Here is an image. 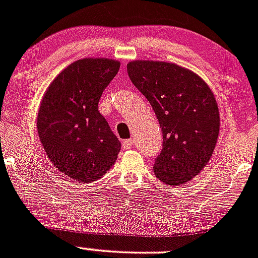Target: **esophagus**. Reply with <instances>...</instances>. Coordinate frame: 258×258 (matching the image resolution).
Here are the masks:
<instances>
[{
  "label": "esophagus",
  "mask_w": 258,
  "mask_h": 258,
  "mask_svg": "<svg viewBox=\"0 0 258 258\" xmlns=\"http://www.w3.org/2000/svg\"><path fill=\"white\" fill-rule=\"evenodd\" d=\"M121 146H122V148H124V149H131V148H133L134 142L132 141V139H126V141L122 142Z\"/></svg>",
  "instance_id": "34e87169"
}]
</instances>
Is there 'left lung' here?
I'll return each mask as SVG.
<instances>
[{
  "label": "left lung",
  "instance_id": "1",
  "mask_svg": "<svg viewBox=\"0 0 258 258\" xmlns=\"http://www.w3.org/2000/svg\"><path fill=\"white\" fill-rule=\"evenodd\" d=\"M126 70L153 107L163 134L154 173L168 185L187 182L207 166L219 136L212 90L198 75L173 63L134 60Z\"/></svg>",
  "mask_w": 258,
  "mask_h": 258
}]
</instances>
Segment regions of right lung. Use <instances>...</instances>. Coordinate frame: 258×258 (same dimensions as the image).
Here are the masks:
<instances>
[{"instance_id":"add662e5","label":"right lung","mask_w":258,"mask_h":258,"mask_svg":"<svg viewBox=\"0 0 258 258\" xmlns=\"http://www.w3.org/2000/svg\"><path fill=\"white\" fill-rule=\"evenodd\" d=\"M119 68L106 58L76 60L54 78L41 100L39 138L68 180L95 181L116 161L121 144L97 106Z\"/></svg>"}]
</instances>
